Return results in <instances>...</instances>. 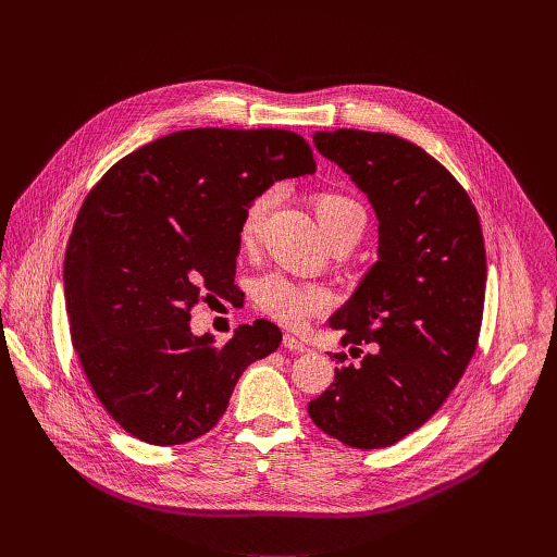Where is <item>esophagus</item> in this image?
I'll use <instances>...</instances> for the list:
<instances>
[{
    "label": "esophagus",
    "mask_w": 557,
    "mask_h": 557,
    "mask_svg": "<svg viewBox=\"0 0 557 557\" xmlns=\"http://www.w3.org/2000/svg\"><path fill=\"white\" fill-rule=\"evenodd\" d=\"M284 348H288V350H293V352H306V350H308V346H306L301 339L293 337V335H286V337H284Z\"/></svg>",
    "instance_id": "1"
}]
</instances>
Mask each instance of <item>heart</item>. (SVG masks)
Masks as SVG:
<instances>
[{"mask_svg":"<svg viewBox=\"0 0 557 557\" xmlns=\"http://www.w3.org/2000/svg\"><path fill=\"white\" fill-rule=\"evenodd\" d=\"M275 200L277 189L273 187L256 194L249 200L243 211L240 228H237L243 247H253L260 240L267 215ZM314 213L329 237V243L346 240L352 247L366 226L363 207L355 198L339 191L317 194ZM253 301L262 312L273 317L275 322L295 329L301 326L310 314L324 310L331 297L329 290L320 284L295 282L282 273H269L253 284Z\"/></svg>","mask_w":557,"mask_h":557,"instance_id":"1","label":"heart"}]
</instances>
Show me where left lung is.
<instances>
[{"mask_svg": "<svg viewBox=\"0 0 557 557\" xmlns=\"http://www.w3.org/2000/svg\"><path fill=\"white\" fill-rule=\"evenodd\" d=\"M312 140L368 196L379 249L329 320L359 361L335 368L308 414L344 445L389 447L445 404L473 357L487 282L479 213L436 158L406 138L335 129Z\"/></svg>", "mask_w": 557, "mask_h": 557, "instance_id": "obj_1", "label": "left lung"}]
</instances>
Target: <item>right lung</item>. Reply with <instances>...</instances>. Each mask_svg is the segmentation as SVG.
I'll return each instance as SVG.
<instances>
[{"label": "right lung", "mask_w": 557, "mask_h": 557, "mask_svg": "<svg viewBox=\"0 0 557 557\" xmlns=\"http://www.w3.org/2000/svg\"><path fill=\"white\" fill-rule=\"evenodd\" d=\"M314 170L295 132L198 127L138 147L90 191L65 251V306L78 361L125 432L149 445L207 434L243 372L277 350L267 320L218 348L189 317L202 290L231 288L249 200Z\"/></svg>", "instance_id": "obj_1"}]
</instances>
